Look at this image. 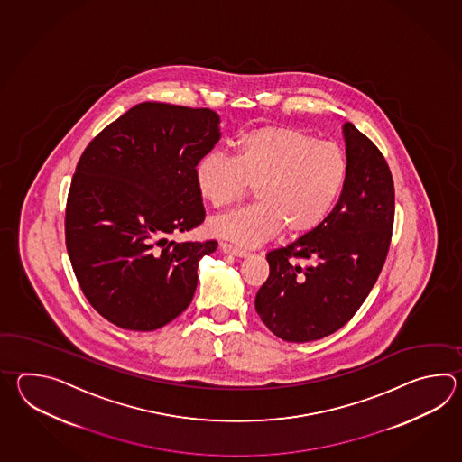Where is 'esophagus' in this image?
Masks as SVG:
<instances>
[{
  "mask_svg": "<svg viewBox=\"0 0 462 462\" xmlns=\"http://www.w3.org/2000/svg\"><path fill=\"white\" fill-rule=\"evenodd\" d=\"M221 251L225 253V254H233L236 257H247L249 253L245 251V249H241V247H236V245H229V243H221Z\"/></svg>",
  "mask_w": 462,
  "mask_h": 462,
  "instance_id": "obj_1",
  "label": "esophagus"
}]
</instances>
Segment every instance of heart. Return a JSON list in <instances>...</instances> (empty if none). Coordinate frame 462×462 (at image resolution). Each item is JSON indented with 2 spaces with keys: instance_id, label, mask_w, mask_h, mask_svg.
Here are the masks:
<instances>
[{
  "instance_id": "obj_1",
  "label": "heart",
  "mask_w": 462,
  "mask_h": 462,
  "mask_svg": "<svg viewBox=\"0 0 462 462\" xmlns=\"http://www.w3.org/2000/svg\"><path fill=\"white\" fill-rule=\"evenodd\" d=\"M344 148L292 127H261L236 142L235 158L208 153L198 162L199 195L213 208L233 205L254 187V205L215 217L209 231L254 247L282 227L304 235L324 221L344 189Z\"/></svg>"
}]
</instances>
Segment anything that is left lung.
Returning <instances> with one entry per match:
<instances>
[{"label":"left lung","instance_id":"obj_1","mask_svg":"<svg viewBox=\"0 0 462 462\" xmlns=\"http://www.w3.org/2000/svg\"><path fill=\"white\" fill-rule=\"evenodd\" d=\"M342 130L348 173L334 209L315 229L265 255L269 277L255 294V312L285 342H312L342 328L370 294L388 254L392 171L354 124ZM294 256L311 264L294 265Z\"/></svg>","mask_w":462,"mask_h":462}]
</instances>
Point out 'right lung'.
<instances>
[{"label": "right lung", "mask_w": 462, "mask_h": 462, "mask_svg": "<svg viewBox=\"0 0 462 462\" xmlns=\"http://www.w3.org/2000/svg\"><path fill=\"white\" fill-rule=\"evenodd\" d=\"M209 108L142 102L84 150L70 183L66 245L88 304L120 328L152 332L187 309L217 241L168 236L205 219L198 162L221 138Z\"/></svg>", "instance_id": "add662e5"}]
</instances>
